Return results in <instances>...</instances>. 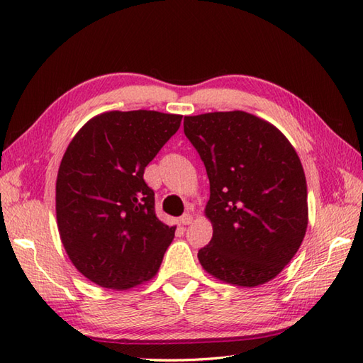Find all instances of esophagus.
I'll use <instances>...</instances> for the list:
<instances>
[{"instance_id": "obj_1", "label": "esophagus", "mask_w": 363, "mask_h": 363, "mask_svg": "<svg viewBox=\"0 0 363 363\" xmlns=\"http://www.w3.org/2000/svg\"><path fill=\"white\" fill-rule=\"evenodd\" d=\"M191 220H194V217H191V215H190V213H184V215H182V217L179 218V221L182 223V225H184V226H187V225H190V223H191Z\"/></svg>"}]
</instances>
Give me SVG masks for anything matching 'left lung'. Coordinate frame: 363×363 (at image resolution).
Segmentation results:
<instances>
[{"instance_id": "1", "label": "left lung", "mask_w": 363, "mask_h": 363, "mask_svg": "<svg viewBox=\"0 0 363 363\" xmlns=\"http://www.w3.org/2000/svg\"><path fill=\"white\" fill-rule=\"evenodd\" d=\"M184 134L211 184L213 226L198 251L207 273L242 287L272 281L299 250L307 229V184L279 129L242 111L184 118Z\"/></svg>"}]
</instances>
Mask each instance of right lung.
<instances>
[{
  "label": "right lung",
  "mask_w": 363,
  "mask_h": 363,
  "mask_svg": "<svg viewBox=\"0 0 363 363\" xmlns=\"http://www.w3.org/2000/svg\"><path fill=\"white\" fill-rule=\"evenodd\" d=\"M182 115L106 112L74 135L56 182L59 234L73 265L101 287L125 290L157 273L174 226L156 217L146 165Z\"/></svg>",
  "instance_id": "1"
}]
</instances>
